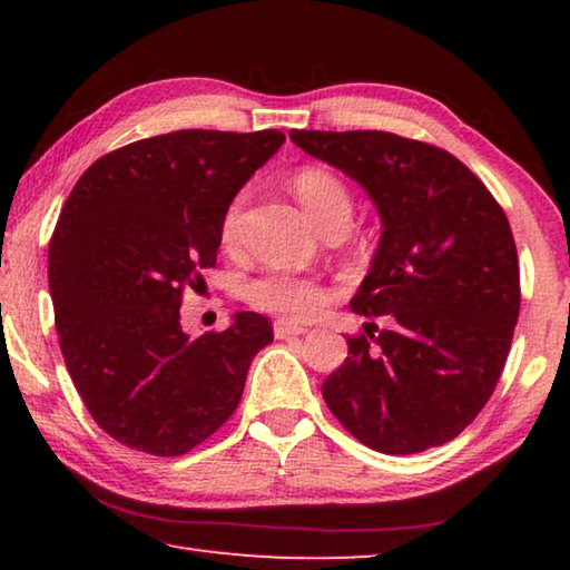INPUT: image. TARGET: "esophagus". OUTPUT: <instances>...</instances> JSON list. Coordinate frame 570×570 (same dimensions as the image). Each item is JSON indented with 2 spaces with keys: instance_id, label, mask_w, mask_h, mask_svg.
Returning a JSON list of instances; mask_svg holds the SVG:
<instances>
[{
  "instance_id": "1",
  "label": "esophagus",
  "mask_w": 570,
  "mask_h": 570,
  "mask_svg": "<svg viewBox=\"0 0 570 570\" xmlns=\"http://www.w3.org/2000/svg\"><path fill=\"white\" fill-rule=\"evenodd\" d=\"M298 334H306L304 326L292 324V322H286V320L274 322V336H276V340H286V336H298Z\"/></svg>"
}]
</instances>
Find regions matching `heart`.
<instances>
[{"label": "heart", "instance_id": "1", "mask_svg": "<svg viewBox=\"0 0 570 570\" xmlns=\"http://www.w3.org/2000/svg\"><path fill=\"white\" fill-rule=\"evenodd\" d=\"M292 188L298 204L304 206L306 214L320 228L334 218H350V190H346L344 180L336 173L322 166H304L294 173ZM240 208H244V196H236L228 204L224 218H220V238H224L226 246L236 244L238 238ZM248 298L250 304L264 308V312L304 322L322 312V306L326 304V288L314 278L296 276L292 272H268L248 286Z\"/></svg>", "mask_w": 570, "mask_h": 570}]
</instances>
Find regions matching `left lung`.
<instances>
[{
    "mask_svg": "<svg viewBox=\"0 0 570 570\" xmlns=\"http://www.w3.org/2000/svg\"><path fill=\"white\" fill-rule=\"evenodd\" d=\"M288 138L360 183L382 218L350 306L390 326L366 324L346 340L350 356L322 384L324 402L384 455L445 445L485 407L513 342L520 268L503 208L465 163L430 142L382 130Z\"/></svg>",
    "mask_w": 570,
    "mask_h": 570,
    "instance_id": "obj_1",
    "label": "left lung"
}]
</instances>
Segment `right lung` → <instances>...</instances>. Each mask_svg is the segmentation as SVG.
<instances>
[{
    "label": "right lung",
    "instance_id": "obj_1",
    "mask_svg": "<svg viewBox=\"0 0 570 570\" xmlns=\"http://www.w3.org/2000/svg\"><path fill=\"white\" fill-rule=\"evenodd\" d=\"M282 130H176L135 140L75 183L50 240V294L67 372L120 445L186 455L238 407L272 322L183 332L180 302L216 266L220 218L282 148Z\"/></svg>",
    "mask_w": 570,
    "mask_h": 570
}]
</instances>
